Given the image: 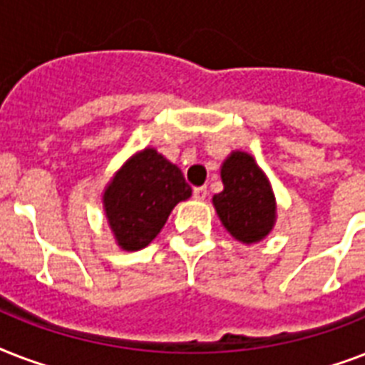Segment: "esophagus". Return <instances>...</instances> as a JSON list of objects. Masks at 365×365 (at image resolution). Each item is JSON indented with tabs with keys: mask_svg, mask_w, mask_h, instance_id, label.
<instances>
[{
	"mask_svg": "<svg viewBox=\"0 0 365 365\" xmlns=\"http://www.w3.org/2000/svg\"><path fill=\"white\" fill-rule=\"evenodd\" d=\"M193 197L195 200H205L208 197V189L206 187H195L193 189Z\"/></svg>",
	"mask_w": 365,
	"mask_h": 365,
	"instance_id": "esophagus-1",
	"label": "esophagus"
}]
</instances>
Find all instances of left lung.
<instances>
[{
  "instance_id": "8db88e82",
  "label": "left lung",
  "mask_w": 365,
  "mask_h": 365,
  "mask_svg": "<svg viewBox=\"0 0 365 365\" xmlns=\"http://www.w3.org/2000/svg\"><path fill=\"white\" fill-rule=\"evenodd\" d=\"M223 191L214 195L222 223L244 244L265 239L274 223V195L254 157L237 151L222 166Z\"/></svg>"
}]
</instances>
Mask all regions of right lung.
<instances>
[{
	"mask_svg": "<svg viewBox=\"0 0 365 365\" xmlns=\"http://www.w3.org/2000/svg\"><path fill=\"white\" fill-rule=\"evenodd\" d=\"M191 197L182 170L143 149L117 172L104 193L106 216L123 250H142L160 233L172 208Z\"/></svg>",
	"mask_w": 365,
	"mask_h": 365,
	"instance_id": "add662e5",
	"label": "right lung"
}]
</instances>
